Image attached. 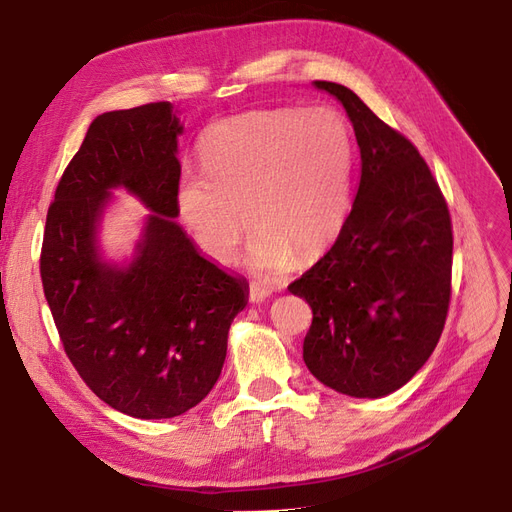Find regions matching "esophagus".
Listing matches in <instances>:
<instances>
[{"instance_id": "1", "label": "esophagus", "mask_w": 512, "mask_h": 512, "mask_svg": "<svg viewBox=\"0 0 512 512\" xmlns=\"http://www.w3.org/2000/svg\"><path fill=\"white\" fill-rule=\"evenodd\" d=\"M271 292H273V288L271 286H262V284H252L250 286V301L252 303H262V301H267L269 297H271Z\"/></svg>"}]
</instances>
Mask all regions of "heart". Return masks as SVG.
<instances>
[{
	"label": "heart",
	"instance_id": "b5f03b06",
	"mask_svg": "<svg viewBox=\"0 0 512 512\" xmlns=\"http://www.w3.org/2000/svg\"><path fill=\"white\" fill-rule=\"evenodd\" d=\"M203 170H183L177 207L211 260L228 265L250 222L256 271L322 254L352 205L354 136L331 106L269 108L218 121L200 141ZM253 218H249V213Z\"/></svg>",
	"mask_w": 512,
	"mask_h": 512
}]
</instances>
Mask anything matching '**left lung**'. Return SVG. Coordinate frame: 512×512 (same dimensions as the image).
<instances>
[{
	"label": "left lung",
	"instance_id": "left-lung-1",
	"mask_svg": "<svg viewBox=\"0 0 512 512\" xmlns=\"http://www.w3.org/2000/svg\"><path fill=\"white\" fill-rule=\"evenodd\" d=\"M344 104L361 181L331 250L288 290L312 307L307 369L337 393L384 397L425 365L451 303L453 224L438 181L408 138L352 89L316 81Z\"/></svg>",
	"mask_w": 512,
	"mask_h": 512
}]
</instances>
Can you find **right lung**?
Masks as SVG:
<instances>
[{
  "instance_id": "add662e5",
  "label": "right lung",
  "mask_w": 512,
  "mask_h": 512,
  "mask_svg": "<svg viewBox=\"0 0 512 512\" xmlns=\"http://www.w3.org/2000/svg\"><path fill=\"white\" fill-rule=\"evenodd\" d=\"M170 102L104 113L66 166L46 213L40 277L70 363L104 404L134 418H173L222 374L230 322L247 284L200 256L179 215ZM152 211L130 266H108L95 228L110 190Z\"/></svg>"
}]
</instances>
